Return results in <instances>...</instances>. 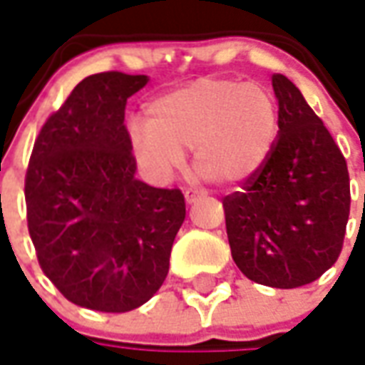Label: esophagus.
<instances>
[{"label": "esophagus", "instance_id": "obj_1", "mask_svg": "<svg viewBox=\"0 0 365 365\" xmlns=\"http://www.w3.org/2000/svg\"><path fill=\"white\" fill-rule=\"evenodd\" d=\"M205 195H207V193H205L203 190H193V187H191V190L185 191V201H187V203H193V201H197V199H201V197Z\"/></svg>", "mask_w": 365, "mask_h": 365}]
</instances>
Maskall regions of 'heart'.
Here are the masks:
<instances>
[{
  "instance_id": "obj_1",
  "label": "heart",
  "mask_w": 365,
  "mask_h": 365,
  "mask_svg": "<svg viewBox=\"0 0 365 365\" xmlns=\"http://www.w3.org/2000/svg\"><path fill=\"white\" fill-rule=\"evenodd\" d=\"M131 148L150 175L166 178L193 150V168L220 185L247 182L265 166L279 133V106L261 83L201 77L155 98Z\"/></svg>"
}]
</instances>
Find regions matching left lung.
Wrapping results in <instances>:
<instances>
[{"label": "left lung", "instance_id": "obj_1", "mask_svg": "<svg viewBox=\"0 0 365 365\" xmlns=\"http://www.w3.org/2000/svg\"><path fill=\"white\" fill-rule=\"evenodd\" d=\"M279 133L265 166L222 199L232 257L257 284L298 288L341 255L350 178L341 148L298 86L272 75Z\"/></svg>", "mask_w": 365, "mask_h": 365}]
</instances>
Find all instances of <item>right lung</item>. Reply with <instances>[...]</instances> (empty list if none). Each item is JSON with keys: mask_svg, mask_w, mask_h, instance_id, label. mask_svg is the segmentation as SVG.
I'll use <instances>...</instances> for the list:
<instances>
[{"mask_svg": "<svg viewBox=\"0 0 365 365\" xmlns=\"http://www.w3.org/2000/svg\"><path fill=\"white\" fill-rule=\"evenodd\" d=\"M147 81L121 71L81 81L40 129L24 178L40 269L94 312H131L155 296L185 218L178 187L135 178L125 104Z\"/></svg>", "mask_w": 365, "mask_h": 365, "instance_id": "1", "label": "right lung"}]
</instances>
